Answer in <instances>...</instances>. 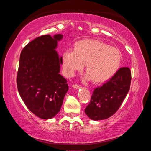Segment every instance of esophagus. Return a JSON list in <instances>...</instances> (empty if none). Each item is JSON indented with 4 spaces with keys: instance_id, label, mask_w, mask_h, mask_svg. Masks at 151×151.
<instances>
[{
    "instance_id": "esophagus-1",
    "label": "esophagus",
    "mask_w": 151,
    "mask_h": 151,
    "mask_svg": "<svg viewBox=\"0 0 151 151\" xmlns=\"http://www.w3.org/2000/svg\"><path fill=\"white\" fill-rule=\"evenodd\" d=\"M72 88L74 89H79L80 88V86L77 85V84H73L72 85Z\"/></svg>"
}]
</instances>
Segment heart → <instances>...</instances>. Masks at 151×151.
<instances>
[{"label": "heart", "mask_w": 151, "mask_h": 151, "mask_svg": "<svg viewBox=\"0 0 151 151\" xmlns=\"http://www.w3.org/2000/svg\"><path fill=\"white\" fill-rule=\"evenodd\" d=\"M122 55L117 48L108 46L100 40H84L77 43L74 50H66L63 53V69L67 76L86 68L88 73L84 81L93 79L101 83L109 79L119 68Z\"/></svg>", "instance_id": "obj_1"}]
</instances>
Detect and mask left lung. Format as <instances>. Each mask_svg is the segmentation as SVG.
Wrapping results in <instances>:
<instances>
[{
	"label": "left lung",
	"instance_id": "obj_1",
	"mask_svg": "<svg viewBox=\"0 0 151 151\" xmlns=\"http://www.w3.org/2000/svg\"><path fill=\"white\" fill-rule=\"evenodd\" d=\"M131 72L129 67H122L102 86L94 90L89 104L85 108L90 119H107L121 106L130 89Z\"/></svg>",
	"mask_w": 151,
	"mask_h": 151
}]
</instances>
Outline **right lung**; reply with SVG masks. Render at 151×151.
<instances>
[{"label": "right lung", "instance_id": "add662e5", "mask_svg": "<svg viewBox=\"0 0 151 151\" xmlns=\"http://www.w3.org/2000/svg\"><path fill=\"white\" fill-rule=\"evenodd\" d=\"M62 34L43 35L22 49L17 75V89L26 106L44 120L60 111L68 90L67 80L60 74L62 57L56 49Z\"/></svg>", "mask_w": 151, "mask_h": 151}]
</instances>
